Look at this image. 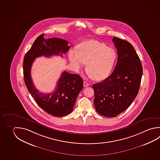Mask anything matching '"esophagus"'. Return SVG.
Instances as JSON below:
<instances>
[{
    "instance_id": "34e87169",
    "label": "esophagus",
    "mask_w": 160,
    "mask_h": 160,
    "mask_svg": "<svg viewBox=\"0 0 160 160\" xmlns=\"http://www.w3.org/2000/svg\"><path fill=\"white\" fill-rule=\"evenodd\" d=\"M83 86H84V87H87L89 86V83L87 82L84 81L83 82Z\"/></svg>"
}]
</instances>
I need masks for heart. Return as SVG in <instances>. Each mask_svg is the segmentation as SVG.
<instances>
[{"label":"heart","mask_w":160,"mask_h":160,"mask_svg":"<svg viewBox=\"0 0 160 160\" xmlns=\"http://www.w3.org/2000/svg\"><path fill=\"white\" fill-rule=\"evenodd\" d=\"M70 62L77 70L87 64L86 70L92 78L100 81L106 78L111 72L116 59L113 49L98 41H86L78 46V51H71Z\"/></svg>","instance_id":"heart-1"}]
</instances>
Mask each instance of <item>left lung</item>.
<instances>
[{
    "instance_id": "left-lung-1",
    "label": "left lung",
    "mask_w": 160,
    "mask_h": 160,
    "mask_svg": "<svg viewBox=\"0 0 160 160\" xmlns=\"http://www.w3.org/2000/svg\"><path fill=\"white\" fill-rule=\"evenodd\" d=\"M118 60L113 72L103 81L93 84L96 111L106 117H114L129 107L137 96L142 67L134 47L128 41L114 37Z\"/></svg>"
}]
</instances>
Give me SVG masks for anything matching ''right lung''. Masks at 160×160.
I'll return each instance as SVG.
<instances>
[{
    "label": "right lung",
    "instance_id": "1",
    "mask_svg": "<svg viewBox=\"0 0 160 160\" xmlns=\"http://www.w3.org/2000/svg\"><path fill=\"white\" fill-rule=\"evenodd\" d=\"M68 43V41L58 38L46 40L44 34H41L35 39L23 58V78L29 93L42 109L53 116H65L73 111L78 95L83 88V79L78 74L64 71L54 92L41 93L32 82L31 68L35 58L38 57L55 55L62 56V54L67 53L70 48Z\"/></svg>",
    "mask_w": 160,
    "mask_h": 160
}]
</instances>
